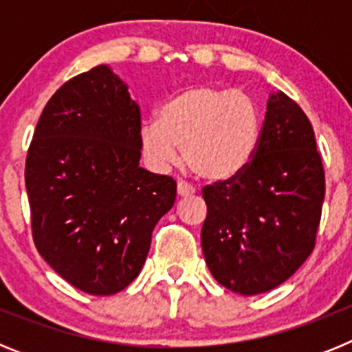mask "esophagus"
I'll return each mask as SVG.
<instances>
[{"label":"esophagus","instance_id":"1","mask_svg":"<svg viewBox=\"0 0 352 352\" xmlns=\"http://www.w3.org/2000/svg\"><path fill=\"white\" fill-rule=\"evenodd\" d=\"M195 194V188L190 186L188 183L185 182H178V195L179 197H188V195Z\"/></svg>","mask_w":352,"mask_h":352}]
</instances>
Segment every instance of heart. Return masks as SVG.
Masks as SVG:
<instances>
[{
  "instance_id": "heart-1",
  "label": "heart",
  "mask_w": 352,
  "mask_h": 352,
  "mask_svg": "<svg viewBox=\"0 0 352 352\" xmlns=\"http://www.w3.org/2000/svg\"><path fill=\"white\" fill-rule=\"evenodd\" d=\"M261 142V116L252 96L214 84H195L162 105L158 120H146L139 146L146 164L164 173L179 158L206 182L243 173Z\"/></svg>"
}]
</instances>
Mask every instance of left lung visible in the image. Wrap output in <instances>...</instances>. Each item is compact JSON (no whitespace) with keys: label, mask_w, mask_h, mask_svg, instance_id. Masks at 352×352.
<instances>
[{"label":"left lung","mask_w":352,"mask_h":352,"mask_svg":"<svg viewBox=\"0 0 352 352\" xmlns=\"http://www.w3.org/2000/svg\"><path fill=\"white\" fill-rule=\"evenodd\" d=\"M201 245L214 280L243 296L272 291L316 247L324 169L307 114L272 93L257 153L236 178L203 188Z\"/></svg>","instance_id":"left-lung-1"}]
</instances>
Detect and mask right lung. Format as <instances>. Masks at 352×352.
<instances>
[{
	"label": "right lung",
	"instance_id": "obj_1",
	"mask_svg": "<svg viewBox=\"0 0 352 352\" xmlns=\"http://www.w3.org/2000/svg\"><path fill=\"white\" fill-rule=\"evenodd\" d=\"M141 111L107 65L72 77L43 107L26 157L31 231L68 284L109 296L141 273L176 182L139 167Z\"/></svg>",
	"mask_w": 352,
	"mask_h": 352
}]
</instances>
